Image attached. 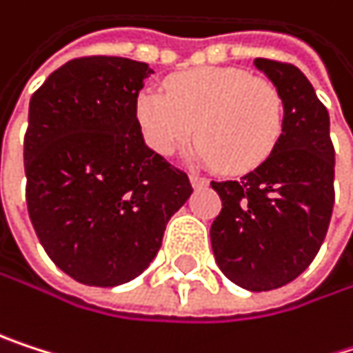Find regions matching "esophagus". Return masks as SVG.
I'll use <instances>...</instances> for the list:
<instances>
[{
    "label": "esophagus",
    "instance_id": "34e87169",
    "mask_svg": "<svg viewBox=\"0 0 353 353\" xmlns=\"http://www.w3.org/2000/svg\"><path fill=\"white\" fill-rule=\"evenodd\" d=\"M190 184H192L194 188H205V186L209 184V180L203 178V175H199V173H192V175H190Z\"/></svg>",
    "mask_w": 353,
    "mask_h": 353
}]
</instances>
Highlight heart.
<instances>
[{"label": "heart", "instance_id": "b5f03b06", "mask_svg": "<svg viewBox=\"0 0 353 353\" xmlns=\"http://www.w3.org/2000/svg\"><path fill=\"white\" fill-rule=\"evenodd\" d=\"M144 142L171 157L199 134L194 157L244 173L269 159L283 130L275 84L236 68H194L165 80V94L146 88L136 99Z\"/></svg>", "mask_w": 353, "mask_h": 353}]
</instances>
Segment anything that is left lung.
Here are the masks:
<instances>
[{
	"label": "left lung",
	"instance_id": "1",
	"mask_svg": "<svg viewBox=\"0 0 353 353\" xmlns=\"http://www.w3.org/2000/svg\"><path fill=\"white\" fill-rule=\"evenodd\" d=\"M279 90L283 130L277 146L240 182H211L223 209L211 225L223 275L250 292L277 290L314 261L333 213L335 150L329 111L292 63L254 59Z\"/></svg>",
	"mask_w": 353,
	"mask_h": 353
}]
</instances>
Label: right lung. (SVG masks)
<instances>
[{"instance_id": "1", "label": "right lung", "mask_w": 353, "mask_h": 353, "mask_svg": "<svg viewBox=\"0 0 353 353\" xmlns=\"http://www.w3.org/2000/svg\"><path fill=\"white\" fill-rule=\"evenodd\" d=\"M150 74L148 63L128 57H78L30 99L28 215L49 259L84 285L138 277L192 194L188 175L144 144L136 121Z\"/></svg>"}]
</instances>
